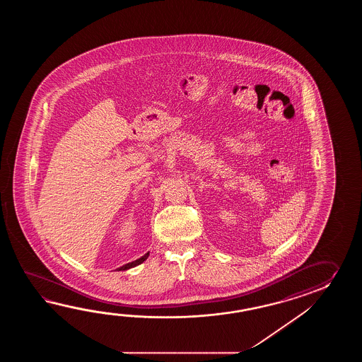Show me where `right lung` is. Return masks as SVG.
<instances>
[{
	"label": "right lung",
	"instance_id": "add662e5",
	"mask_svg": "<svg viewBox=\"0 0 362 362\" xmlns=\"http://www.w3.org/2000/svg\"><path fill=\"white\" fill-rule=\"evenodd\" d=\"M148 254L150 252H147V254L144 255L142 257H139L137 260H134V262H128V264H125L123 267H120V268H117V270H128L131 269V268H134V267H137L139 264H142V262L146 260L147 257H148Z\"/></svg>",
	"mask_w": 362,
	"mask_h": 362
}]
</instances>
